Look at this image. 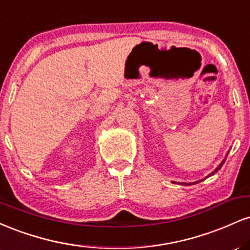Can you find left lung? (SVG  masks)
Listing matches in <instances>:
<instances>
[{
	"mask_svg": "<svg viewBox=\"0 0 250 250\" xmlns=\"http://www.w3.org/2000/svg\"><path fill=\"white\" fill-rule=\"evenodd\" d=\"M228 153H229V151H227V155H226V157H225V159H223V160H222V162H221V163H220V165H219V166H217V167H216V169H215V170H214V171H211V174H209V175H208V176H211V175H214L215 173H217V171H219V170H220V169H221V167H222V166H223V163H225V161H226L227 156H228ZM208 176H207V177H208ZM201 181H203V180L196 181V182H194V183H193V185H195V183H197V182H201ZM174 183H175V182H174ZM180 185H186V186H190V185H191V183H180Z\"/></svg>",
	"mask_w": 250,
	"mask_h": 250,
	"instance_id": "1",
	"label": "left lung"
}]
</instances>
